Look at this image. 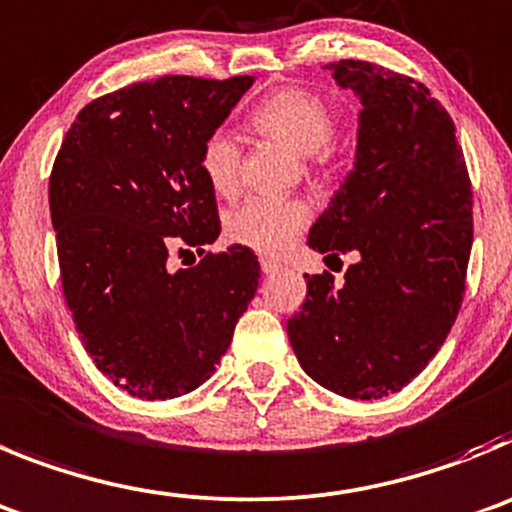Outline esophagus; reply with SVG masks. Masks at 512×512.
Here are the masks:
<instances>
[{
    "instance_id": "1",
    "label": "esophagus",
    "mask_w": 512,
    "mask_h": 512,
    "mask_svg": "<svg viewBox=\"0 0 512 512\" xmlns=\"http://www.w3.org/2000/svg\"><path fill=\"white\" fill-rule=\"evenodd\" d=\"M261 271H264V274H276V271L281 269V264L279 261H274V259H266V256H261Z\"/></svg>"
}]
</instances>
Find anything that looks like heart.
<instances>
[{
	"mask_svg": "<svg viewBox=\"0 0 512 512\" xmlns=\"http://www.w3.org/2000/svg\"><path fill=\"white\" fill-rule=\"evenodd\" d=\"M251 124L287 144L299 157L320 154L335 137V111L304 88H279L251 109ZM200 170L218 195L231 198L241 185V147L231 131H213L200 149ZM309 223L297 198H248L225 218V236L261 253H281Z\"/></svg>",
	"mask_w": 512,
	"mask_h": 512,
	"instance_id": "obj_1",
	"label": "heart"
}]
</instances>
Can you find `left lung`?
<instances>
[{"instance_id":"left-lung-1","label":"left lung","mask_w":512,"mask_h":512,"mask_svg":"<svg viewBox=\"0 0 512 512\" xmlns=\"http://www.w3.org/2000/svg\"><path fill=\"white\" fill-rule=\"evenodd\" d=\"M327 70L360 101L358 147L309 228V248L360 256L335 276L307 279V302L287 322L312 381L345 398L401 391L447 340L472 248V187L454 121L424 83L365 60Z\"/></svg>"}]
</instances>
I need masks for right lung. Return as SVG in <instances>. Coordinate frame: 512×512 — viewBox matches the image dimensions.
Returning <instances> with one entry per match:
<instances>
[{"label":"right lung","instance_id":"obj_1","mask_svg":"<svg viewBox=\"0 0 512 512\" xmlns=\"http://www.w3.org/2000/svg\"><path fill=\"white\" fill-rule=\"evenodd\" d=\"M251 75H164L91 101L50 175V218L75 330L114 386L167 401L203 386L261 279L251 248L172 269V246L220 236L200 149Z\"/></svg>","mask_w":512,"mask_h":512}]
</instances>
